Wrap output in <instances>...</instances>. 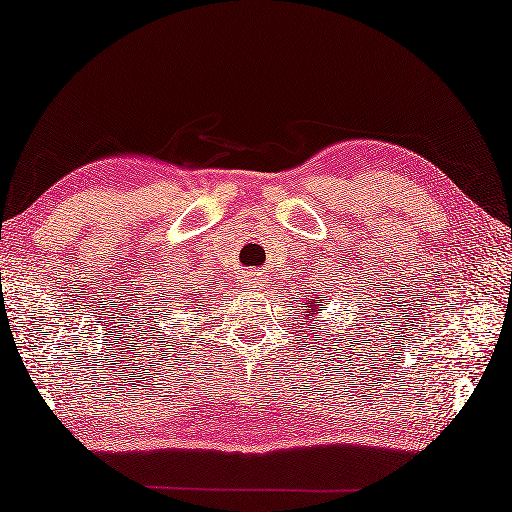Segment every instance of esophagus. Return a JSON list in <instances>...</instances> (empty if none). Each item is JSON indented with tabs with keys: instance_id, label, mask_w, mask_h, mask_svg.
Segmentation results:
<instances>
[{
	"instance_id": "obj_1",
	"label": "esophagus",
	"mask_w": 512,
	"mask_h": 512,
	"mask_svg": "<svg viewBox=\"0 0 512 512\" xmlns=\"http://www.w3.org/2000/svg\"><path fill=\"white\" fill-rule=\"evenodd\" d=\"M244 281L248 288H262L264 286V277L259 273H244Z\"/></svg>"
}]
</instances>
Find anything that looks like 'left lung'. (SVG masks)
Segmentation results:
<instances>
[{
  "label": "left lung",
  "mask_w": 512,
  "mask_h": 512,
  "mask_svg": "<svg viewBox=\"0 0 512 512\" xmlns=\"http://www.w3.org/2000/svg\"><path fill=\"white\" fill-rule=\"evenodd\" d=\"M323 299H325L323 295H321V297L317 295V299H312V306H306V303H303V308H310V314H314V310H317V306H321ZM310 314H308V317H310ZM341 341H343V339H341ZM347 345H350V343H345V347H347Z\"/></svg>",
  "instance_id": "left-lung-1"
}]
</instances>
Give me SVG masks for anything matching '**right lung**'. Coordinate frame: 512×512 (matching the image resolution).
Returning a JSON list of instances; mask_svg holds the SVG:
<instances>
[{
    "mask_svg": "<svg viewBox=\"0 0 512 512\" xmlns=\"http://www.w3.org/2000/svg\"><path fill=\"white\" fill-rule=\"evenodd\" d=\"M187 306H189V303H187Z\"/></svg>",
    "mask_w": 512,
    "mask_h": 512,
    "instance_id": "1",
    "label": "right lung"
}]
</instances>
